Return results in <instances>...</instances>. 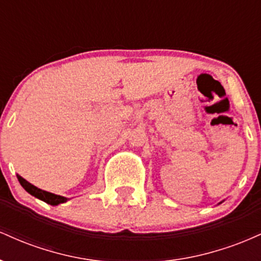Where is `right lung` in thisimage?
Segmentation results:
<instances>
[{
    "mask_svg": "<svg viewBox=\"0 0 261 261\" xmlns=\"http://www.w3.org/2000/svg\"><path fill=\"white\" fill-rule=\"evenodd\" d=\"M17 178H18V180H19L20 185H22L23 189H24L25 191H28L31 195L37 197V199H39V200H41V201L49 203V205L56 206V205H59V203H64L68 200L67 197H65V196H60V195H56V194L47 193V191L41 190V189L34 187V185L31 184L29 181H27L25 179L22 178L20 175H17Z\"/></svg>",
    "mask_w": 261,
    "mask_h": 261,
    "instance_id": "right-lung-1",
    "label": "right lung"
}]
</instances>
